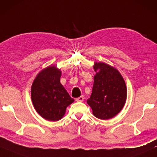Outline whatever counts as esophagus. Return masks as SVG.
Listing matches in <instances>:
<instances>
[{
	"label": "esophagus",
	"mask_w": 157,
	"mask_h": 157,
	"mask_svg": "<svg viewBox=\"0 0 157 157\" xmlns=\"http://www.w3.org/2000/svg\"><path fill=\"white\" fill-rule=\"evenodd\" d=\"M75 100H76L77 101H82L84 100V96L82 95V96H80V97H79V98L75 99Z\"/></svg>",
	"instance_id": "esophagus-1"
}]
</instances>
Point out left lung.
<instances>
[{
    "mask_svg": "<svg viewBox=\"0 0 157 157\" xmlns=\"http://www.w3.org/2000/svg\"><path fill=\"white\" fill-rule=\"evenodd\" d=\"M94 85L87 102L94 116L100 120H109L116 116L127 100L125 82L116 68L105 63H94Z\"/></svg>",
    "mask_w": 157,
    "mask_h": 157,
    "instance_id": "1",
    "label": "left lung"
}]
</instances>
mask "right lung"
<instances>
[{"mask_svg": "<svg viewBox=\"0 0 157 157\" xmlns=\"http://www.w3.org/2000/svg\"><path fill=\"white\" fill-rule=\"evenodd\" d=\"M62 72L56 66L40 72L31 87V99L37 113L52 122L61 120L66 108L74 101L62 84Z\"/></svg>", "mask_w": 157, "mask_h": 157, "instance_id": "right-lung-1", "label": "right lung"}]
</instances>
